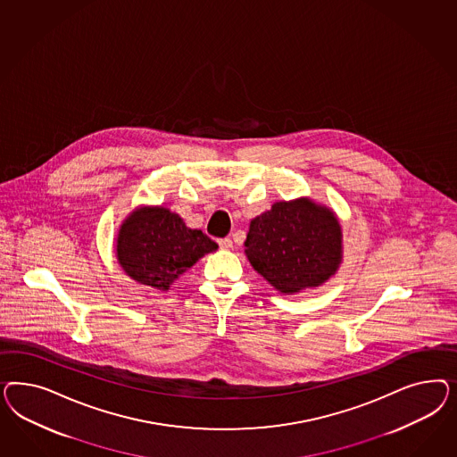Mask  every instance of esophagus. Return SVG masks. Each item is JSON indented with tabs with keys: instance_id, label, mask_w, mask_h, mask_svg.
<instances>
[{
	"instance_id": "esophagus-1",
	"label": "esophagus",
	"mask_w": 457,
	"mask_h": 457,
	"mask_svg": "<svg viewBox=\"0 0 457 457\" xmlns=\"http://www.w3.org/2000/svg\"><path fill=\"white\" fill-rule=\"evenodd\" d=\"M218 243H220V248L221 249L233 248V239H231V237H222Z\"/></svg>"
}]
</instances>
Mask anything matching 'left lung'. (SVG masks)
I'll return each mask as SVG.
<instances>
[{
    "label": "left lung",
    "instance_id": "left-lung-1",
    "mask_svg": "<svg viewBox=\"0 0 457 457\" xmlns=\"http://www.w3.org/2000/svg\"><path fill=\"white\" fill-rule=\"evenodd\" d=\"M251 266L285 295L315 288L342 263V228L332 209L308 197L279 201L249 222Z\"/></svg>",
    "mask_w": 457,
    "mask_h": 457
}]
</instances>
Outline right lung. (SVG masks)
<instances>
[{
  "label": "right lung",
  "instance_id": "add662e5",
  "mask_svg": "<svg viewBox=\"0 0 457 457\" xmlns=\"http://www.w3.org/2000/svg\"><path fill=\"white\" fill-rule=\"evenodd\" d=\"M218 245L162 206L138 208L122 222L115 253L125 273L140 285L167 291L174 279Z\"/></svg>",
  "mask_w": 457,
  "mask_h": 457
}]
</instances>
